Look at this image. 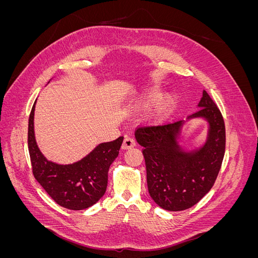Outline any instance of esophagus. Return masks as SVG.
Here are the masks:
<instances>
[{
    "label": "esophagus",
    "mask_w": 258,
    "mask_h": 258,
    "mask_svg": "<svg viewBox=\"0 0 258 258\" xmlns=\"http://www.w3.org/2000/svg\"><path fill=\"white\" fill-rule=\"evenodd\" d=\"M136 146V140L132 138V137H129V136H126L124 137V140L122 142V150H128V148H131Z\"/></svg>",
    "instance_id": "1"
}]
</instances>
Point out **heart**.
<instances>
[{"mask_svg":"<svg viewBox=\"0 0 258 258\" xmlns=\"http://www.w3.org/2000/svg\"><path fill=\"white\" fill-rule=\"evenodd\" d=\"M158 97H159V91L157 89H152L150 91H146L139 99L134 101V102L129 105V108L134 111L140 110V108H142L148 104H151L152 102H154V101ZM171 103H172V98H171V96L166 95V96L161 97L157 101V102H156L152 112L148 114V116H147L148 119L153 122H158V121L162 120V118L166 116L168 110L170 108Z\"/></svg>","mask_w":258,"mask_h":258,"instance_id":"1","label":"heart"}]
</instances>
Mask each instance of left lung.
<instances>
[{"label": "left lung", "mask_w": 258, "mask_h": 258, "mask_svg": "<svg viewBox=\"0 0 258 258\" xmlns=\"http://www.w3.org/2000/svg\"><path fill=\"white\" fill-rule=\"evenodd\" d=\"M198 107L186 120L205 119L208 134L206 142L195 150L186 151L178 141L185 120L136 131L137 142L143 146L148 192L168 211H183L198 204L221 170L226 144L223 116L206 90Z\"/></svg>", "instance_id": "left-lung-1"}]
</instances>
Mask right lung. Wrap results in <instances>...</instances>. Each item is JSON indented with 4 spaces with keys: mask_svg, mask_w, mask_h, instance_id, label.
Wrapping results in <instances>:
<instances>
[{
    "mask_svg": "<svg viewBox=\"0 0 258 258\" xmlns=\"http://www.w3.org/2000/svg\"><path fill=\"white\" fill-rule=\"evenodd\" d=\"M33 104L29 117L28 147L36 181L61 207L84 210L103 196L110 166L119 154L123 137L97 145L83 159L70 165H59L46 159L38 148L34 135Z\"/></svg>",
    "mask_w": 258,
    "mask_h": 258,
    "instance_id": "add662e5",
    "label": "right lung"
}]
</instances>
